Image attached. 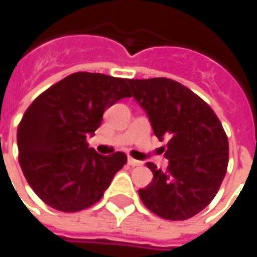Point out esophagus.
Returning <instances> with one entry per match:
<instances>
[{
    "instance_id": "obj_1",
    "label": "esophagus",
    "mask_w": 257,
    "mask_h": 257,
    "mask_svg": "<svg viewBox=\"0 0 257 257\" xmlns=\"http://www.w3.org/2000/svg\"><path fill=\"white\" fill-rule=\"evenodd\" d=\"M128 164L131 167H140L142 165V161H138V160H134V158H128Z\"/></svg>"
}]
</instances>
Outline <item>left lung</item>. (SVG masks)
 Masks as SVG:
<instances>
[{"mask_svg":"<svg viewBox=\"0 0 257 257\" xmlns=\"http://www.w3.org/2000/svg\"><path fill=\"white\" fill-rule=\"evenodd\" d=\"M134 99L157 138L167 140V171L147 162L153 180L139 190L156 215L186 220L215 198L228 164V140L215 111L184 85L169 78L128 79Z\"/></svg>","mask_w":257,"mask_h":257,"instance_id":"8db88e82","label":"left lung"}]
</instances>
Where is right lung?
Here are the masks:
<instances>
[{
	"instance_id": "right-lung-1",
	"label": "right lung",
	"mask_w": 257,
	"mask_h": 257,
	"mask_svg": "<svg viewBox=\"0 0 257 257\" xmlns=\"http://www.w3.org/2000/svg\"><path fill=\"white\" fill-rule=\"evenodd\" d=\"M123 97H131L128 79L74 73L26 110L18 128L20 167L34 193L53 209L77 212L93 205L126 164L121 151L101 156L86 143L103 112Z\"/></svg>"
}]
</instances>
